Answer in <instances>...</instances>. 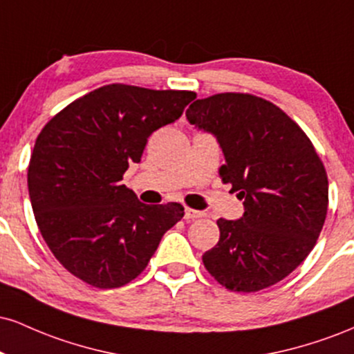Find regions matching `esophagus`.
<instances>
[{"instance_id":"1","label":"esophagus","mask_w":354,"mask_h":354,"mask_svg":"<svg viewBox=\"0 0 354 354\" xmlns=\"http://www.w3.org/2000/svg\"><path fill=\"white\" fill-rule=\"evenodd\" d=\"M203 216H205V213H201V211H198V209H191V208L185 209V219H186V221H193V219H198V218H203Z\"/></svg>"}]
</instances>
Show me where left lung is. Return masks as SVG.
Listing matches in <instances>:
<instances>
[{
    "label": "left lung",
    "mask_w": 354,
    "mask_h": 354,
    "mask_svg": "<svg viewBox=\"0 0 354 354\" xmlns=\"http://www.w3.org/2000/svg\"><path fill=\"white\" fill-rule=\"evenodd\" d=\"M213 133L219 168L245 205L241 219L219 218V241L203 254L226 290L254 293L295 271L316 245L328 211V174L306 133L281 108L250 93H219L186 109Z\"/></svg>",
    "instance_id": "8db88e82"
}]
</instances>
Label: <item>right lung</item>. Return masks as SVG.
<instances>
[{
  "instance_id": "add662e5",
  "label": "right lung",
  "mask_w": 354,
  "mask_h": 354,
  "mask_svg": "<svg viewBox=\"0 0 354 354\" xmlns=\"http://www.w3.org/2000/svg\"><path fill=\"white\" fill-rule=\"evenodd\" d=\"M194 91L113 83L81 96L44 124L28 166L39 233L64 270L111 290L143 273L180 203L145 205L121 185L148 136L183 115Z\"/></svg>"
}]
</instances>
